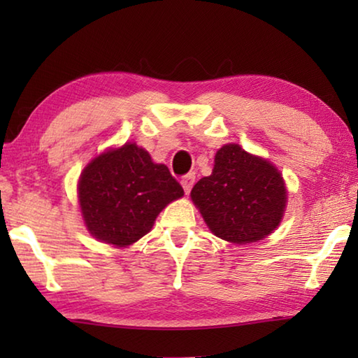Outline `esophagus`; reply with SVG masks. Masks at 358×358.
I'll return each mask as SVG.
<instances>
[{"label": "esophagus", "instance_id": "34e87169", "mask_svg": "<svg viewBox=\"0 0 358 358\" xmlns=\"http://www.w3.org/2000/svg\"><path fill=\"white\" fill-rule=\"evenodd\" d=\"M194 181H196V175H194V173H187V175H185L183 178H181V186H183V189H185L186 194L191 192L192 186H194Z\"/></svg>", "mask_w": 358, "mask_h": 358}]
</instances>
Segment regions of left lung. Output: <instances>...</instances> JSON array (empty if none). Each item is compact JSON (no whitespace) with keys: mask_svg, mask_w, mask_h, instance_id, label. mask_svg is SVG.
<instances>
[{"mask_svg":"<svg viewBox=\"0 0 358 358\" xmlns=\"http://www.w3.org/2000/svg\"><path fill=\"white\" fill-rule=\"evenodd\" d=\"M191 199L216 237L245 245L280 226L287 191L271 162L227 143L216 151L210 177L194 185Z\"/></svg>","mask_w":358,"mask_h":358,"instance_id":"8db88e82","label":"left lung"}]
</instances>
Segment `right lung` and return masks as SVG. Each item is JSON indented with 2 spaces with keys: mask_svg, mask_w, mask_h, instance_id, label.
Here are the masks:
<instances>
[{
  "mask_svg": "<svg viewBox=\"0 0 358 358\" xmlns=\"http://www.w3.org/2000/svg\"><path fill=\"white\" fill-rule=\"evenodd\" d=\"M77 191L90 234L118 248L148 234L157 215L185 194L167 166L155 164L136 143L94 157L83 169Z\"/></svg>",
  "mask_w": 358,
  "mask_h": 358,
  "instance_id": "1",
  "label": "right lung"
}]
</instances>
